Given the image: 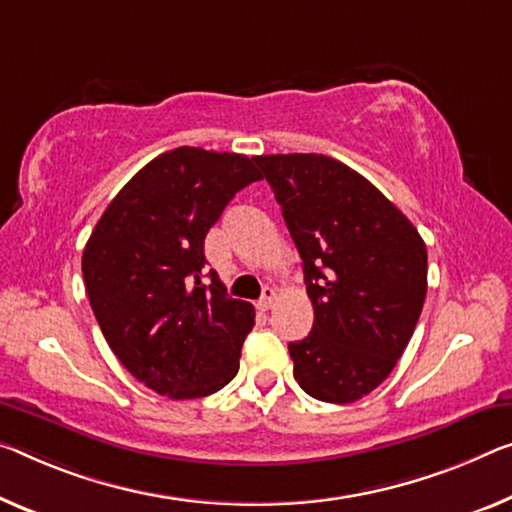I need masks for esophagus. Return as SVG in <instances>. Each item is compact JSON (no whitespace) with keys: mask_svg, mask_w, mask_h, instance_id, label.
Listing matches in <instances>:
<instances>
[{"mask_svg":"<svg viewBox=\"0 0 512 512\" xmlns=\"http://www.w3.org/2000/svg\"><path fill=\"white\" fill-rule=\"evenodd\" d=\"M274 302H277V293H274V288L265 286L263 288V297H261V300H258V309H263V311L272 309Z\"/></svg>","mask_w":512,"mask_h":512,"instance_id":"1","label":"esophagus"}]
</instances>
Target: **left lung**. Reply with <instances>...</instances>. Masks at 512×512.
<instances>
[{
  "instance_id": "obj_1",
  "label": "left lung",
  "mask_w": 512,
  "mask_h": 512,
  "mask_svg": "<svg viewBox=\"0 0 512 512\" xmlns=\"http://www.w3.org/2000/svg\"><path fill=\"white\" fill-rule=\"evenodd\" d=\"M302 256L313 327L288 343L309 396L355 403L403 355L428 290L414 224L357 171L318 153L254 157Z\"/></svg>"
}]
</instances>
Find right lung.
I'll return each instance as SVG.
<instances>
[{"mask_svg":"<svg viewBox=\"0 0 512 512\" xmlns=\"http://www.w3.org/2000/svg\"><path fill=\"white\" fill-rule=\"evenodd\" d=\"M254 160L180 146L157 155L102 212L82 256L91 309L121 364L174 400L210 396L240 368L254 306L206 286L203 242L254 180Z\"/></svg>","mask_w":512,"mask_h":512,"instance_id":"obj_1","label":"right lung"}]
</instances>
